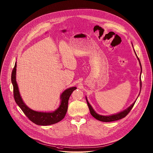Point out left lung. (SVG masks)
Segmentation results:
<instances>
[{
	"mask_svg": "<svg viewBox=\"0 0 153 153\" xmlns=\"http://www.w3.org/2000/svg\"><path fill=\"white\" fill-rule=\"evenodd\" d=\"M133 46V45H132ZM135 52V51H134ZM135 55L137 56V54L135 53ZM137 59L140 62V65L141 67V72H140V88L141 89V85H142V83H141V74L142 72V67H141V62H140V61L139 59V58H138V56H137ZM86 100H87V102L88 106V108L89 109L90 111V113L95 118H96L97 120L100 121H102V122H111V121H117L118 120H120V119H122L123 118H124L125 117L127 116V115L130 112V111H131V109L132 108L134 105L135 104V101L134 102V103H132V104L130 105L128 108H127L119 113H117L116 114H113V115H108V116H104V115H100V114H98L94 109L92 108V107H91V105L89 104L87 98L86 97Z\"/></svg>",
	"mask_w": 153,
	"mask_h": 153,
	"instance_id": "8db88e82",
	"label": "left lung"
}]
</instances>
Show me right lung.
Returning <instances> with one entry per match:
<instances>
[{"mask_svg":"<svg viewBox=\"0 0 153 153\" xmlns=\"http://www.w3.org/2000/svg\"><path fill=\"white\" fill-rule=\"evenodd\" d=\"M16 62H15L11 76V81L13 87L14 98L18 105L32 122L39 126H49L59 122L65 117L68 110L69 98L72 92L76 89V88L71 87L68 88L62 93L60 97V105L55 111L49 112L36 111L29 108L23 101L16 81Z\"/></svg>","mask_w":153,"mask_h":153,"instance_id":"right-lung-1","label":"right lung"}]
</instances>
